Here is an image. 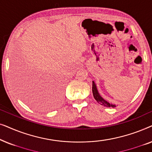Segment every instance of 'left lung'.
Here are the masks:
<instances>
[{
  "label": "left lung",
  "instance_id": "1",
  "mask_svg": "<svg viewBox=\"0 0 152 152\" xmlns=\"http://www.w3.org/2000/svg\"><path fill=\"white\" fill-rule=\"evenodd\" d=\"M92 91H93V97L95 99L97 102L99 104H100L101 105L104 106V107H115V105L113 104H111L108 102L106 100H104L102 97L100 95H99L98 91H97L96 85H95V82H93V85H92Z\"/></svg>",
  "mask_w": 152,
  "mask_h": 152
}]
</instances>
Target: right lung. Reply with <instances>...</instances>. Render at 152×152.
<instances>
[{"instance_id": "add662e5", "label": "right lung", "mask_w": 152, "mask_h": 152, "mask_svg": "<svg viewBox=\"0 0 152 152\" xmlns=\"http://www.w3.org/2000/svg\"><path fill=\"white\" fill-rule=\"evenodd\" d=\"M40 81V80H39ZM35 83V88L33 91L24 92L23 96L25 98L34 101V102L39 104H45L49 101L52 97H55L59 92L56 90L51 81L42 80V82H37Z\"/></svg>"}]
</instances>
